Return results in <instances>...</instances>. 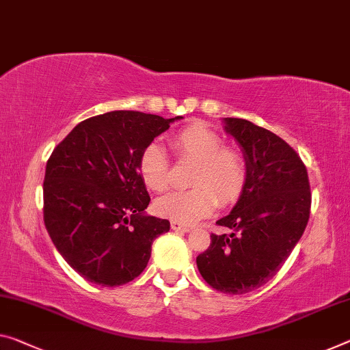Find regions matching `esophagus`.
<instances>
[{
	"label": "esophagus",
	"mask_w": 350,
	"mask_h": 350,
	"mask_svg": "<svg viewBox=\"0 0 350 350\" xmlns=\"http://www.w3.org/2000/svg\"><path fill=\"white\" fill-rule=\"evenodd\" d=\"M170 227L174 231H183V233H186V231H189L191 227L186 224H180V222H170Z\"/></svg>",
	"instance_id": "34e87169"
}]
</instances>
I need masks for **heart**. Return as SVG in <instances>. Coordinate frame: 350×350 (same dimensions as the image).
<instances>
[{
  "instance_id": "b5f03b06",
  "label": "heart",
  "mask_w": 350,
  "mask_h": 350,
  "mask_svg": "<svg viewBox=\"0 0 350 350\" xmlns=\"http://www.w3.org/2000/svg\"><path fill=\"white\" fill-rule=\"evenodd\" d=\"M169 147L178 161H193L187 191L172 192L154 203L159 216L174 222L193 224L213 213L219 203L230 206L244 193L249 170L239 150L225 147L222 137L202 122H193L169 137ZM139 175L148 189L167 191L170 165L158 144H148L137 163Z\"/></svg>"
}]
</instances>
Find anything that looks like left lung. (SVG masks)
I'll use <instances>...</instances> for the list:
<instances>
[{"label": "left lung", "mask_w": 350, "mask_h": 350, "mask_svg": "<svg viewBox=\"0 0 350 350\" xmlns=\"http://www.w3.org/2000/svg\"><path fill=\"white\" fill-rule=\"evenodd\" d=\"M225 130L244 150L249 180L233 211L216 222L231 233H211L197 267L216 291L238 295L267 283L291 255L308 224L311 189L304 161L277 134L233 117Z\"/></svg>", "instance_id": "left-lung-1"}]
</instances>
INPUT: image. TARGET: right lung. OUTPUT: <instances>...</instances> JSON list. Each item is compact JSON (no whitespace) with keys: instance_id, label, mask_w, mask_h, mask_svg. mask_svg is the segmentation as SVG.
<instances>
[{"instance_id":"1","label":"right lung","mask_w":350,"mask_h":350,"mask_svg":"<svg viewBox=\"0 0 350 350\" xmlns=\"http://www.w3.org/2000/svg\"><path fill=\"white\" fill-rule=\"evenodd\" d=\"M175 119L111 111L85 119L56 145L44 181V222L70 266L85 280L120 286L141 275L152 244L170 230L145 216L150 196L139 175L142 150Z\"/></svg>"}]
</instances>
